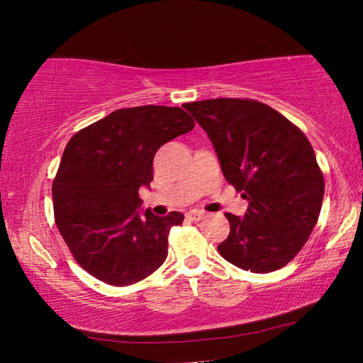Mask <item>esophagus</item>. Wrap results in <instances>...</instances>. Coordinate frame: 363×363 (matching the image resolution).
<instances>
[{
    "label": "esophagus",
    "mask_w": 363,
    "mask_h": 363,
    "mask_svg": "<svg viewBox=\"0 0 363 363\" xmlns=\"http://www.w3.org/2000/svg\"><path fill=\"white\" fill-rule=\"evenodd\" d=\"M206 216V214L203 213V211H199V210H190L187 214H186V218L189 219V220H201Z\"/></svg>",
    "instance_id": "34e87169"
}]
</instances>
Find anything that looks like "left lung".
I'll return each instance as SVG.
<instances>
[{
  "label": "left lung",
  "instance_id": "1",
  "mask_svg": "<svg viewBox=\"0 0 363 363\" xmlns=\"http://www.w3.org/2000/svg\"><path fill=\"white\" fill-rule=\"evenodd\" d=\"M208 133L227 182L248 200L245 218L225 213L219 255L256 274L274 272L304 247L320 216L325 181L306 134L255 99L186 104Z\"/></svg>",
  "mask_w": 363,
  "mask_h": 363
}]
</instances>
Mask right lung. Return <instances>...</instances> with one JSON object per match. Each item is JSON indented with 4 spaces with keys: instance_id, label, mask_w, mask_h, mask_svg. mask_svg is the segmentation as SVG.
Instances as JSON below:
<instances>
[{
    "instance_id": "add662e5",
    "label": "right lung",
    "mask_w": 363,
    "mask_h": 363,
    "mask_svg": "<svg viewBox=\"0 0 363 363\" xmlns=\"http://www.w3.org/2000/svg\"><path fill=\"white\" fill-rule=\"evenodd\" d=\"M181 107L115 110L72 136L52 181L54 218L72 256L104 284L126 286L149 277L168 256L171 227L184 216L139 214V187L153 179V157L192 131Z\"/></svg>"
}]
</instances>
